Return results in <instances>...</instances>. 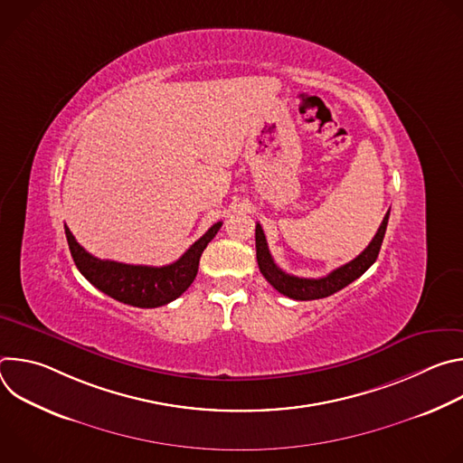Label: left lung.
I'll use <instances>...</instances> for the list:
<instances>
[{"mask_svg": "<svg viewBox=\"0 0 463 463\" xmlns=\"http://www.w3.org/2000/svg\"><path fill=\"white\" fill-rule=\"evenodd\" d=\"M388 216H390V211L384 214L383 223L379 225L370 245L357 258H354L352 261L345 263V266L334 269L332 273L322 279H300V277L284 273L277 266L269 252L266 234H263L260 223H256V260H258L260 273L279 293L293 300H317V298L334 295L343 288H346L348 284H352L354 280H357L377 260V254L381 250V243L386 232V225H388Z\"/></svg>", "mask_w": 463, "mask_h": 463, "instance_id": "obj_1", "label": "left lung"}]
</instances>
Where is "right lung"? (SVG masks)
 <instances>
[{"label": "right lung", "instance_id": "add662e5", "mask_svg": "<svg viewBox=\"0 0 463 463\" xmlns=\"http://www.w3.org/2000/svg\"><path fill=\"white\" fill-rule=\"evenodd\" d=\"M222 222L214 223L200 240L174 263L163 268L129 266L90 254L65 225V238L79 271L108 297L136 307H159L181 297L197 275L200 258L209 241L218 234Z\"/></svg>", "mask_w": 463, "mask_h": 463}]
</instances>
